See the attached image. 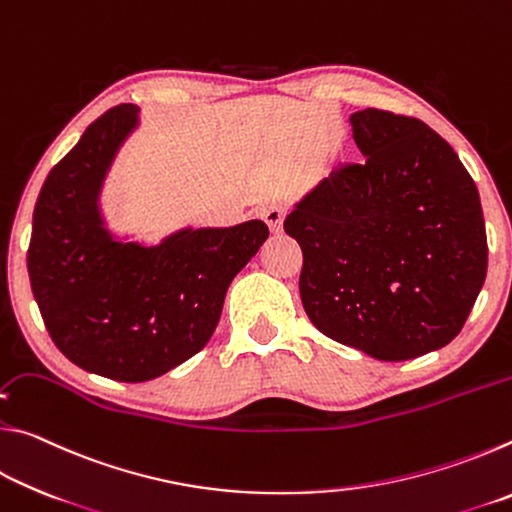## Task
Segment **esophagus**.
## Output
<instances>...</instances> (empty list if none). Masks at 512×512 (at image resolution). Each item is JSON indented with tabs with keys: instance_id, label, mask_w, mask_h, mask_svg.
Returning <instances> with one entry per match:
<instances>
[{
	"instance_id": "obj_1",
	"label": "esophagus",
	"mask_w": 512,
	"mask_h": 512,
	"mask_svg": "<svg viewBox=\"0 0 512 512\" xmlns=\"http://www.w3.org/2000/svg\"><path fill=\"white\" fill-rule=\"evenodd\" d=\"M287 216V205L282 203H268L262 207V219L268 223V228L273 232L282 230V221Z\"/></svg>"
}]
</instances>
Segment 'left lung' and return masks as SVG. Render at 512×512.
Masks as SVG:
<instances>
[{"label":"left lung","instance_id":"8db88e82","mask_svg":"<svg viewBox=\"0 0 512 512\" xmlns=\"http://www.w3.org/2000/svg\"><path fill=\"white\" fill-rule=\"evenodd\" d=\"M350 124L366 158L334 169L284 221L302 248L300 298L329 339L413 359L461 332L483 287L479 192L424 121L366 108Z\"/></svg>","mask_w":512,"mask_h":512}]
</instances>
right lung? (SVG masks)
Wrapping results in <instances>:
<instances>
[{
  "label": "right lung",
  "mask_w": 512,
  "mask_h": 512,
  "mask_svg": "<svg viewBox=\"0 0 512 512\" xmlns=\"http://www.w3.org/2000/svg\"><path fill=\"white\" fill-rule=\"evenodd\" d=\"M137 108L92 121L49 171L33 210L27 253L33 298L56 348L117 381H149L205 348L225 291L268 237L264 221L180 230L160 246L115 241L99 192Z\"/></svg>",
  "instance_id": "obj_1"
}]
</instances>
